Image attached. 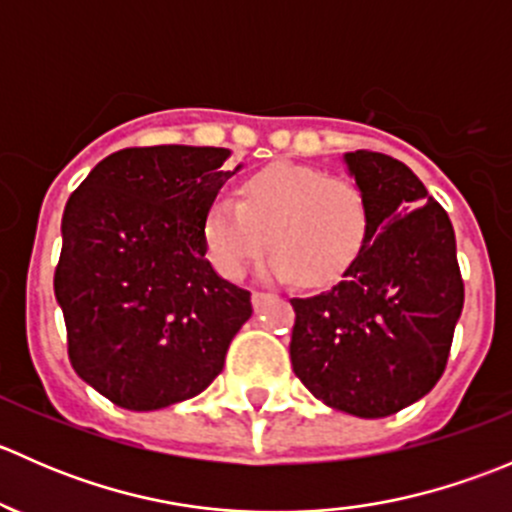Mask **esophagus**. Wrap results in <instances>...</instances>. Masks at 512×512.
I'll return each instance as SVG.
<instances>
[{
	"label": "esophagus",
	"mask_w": 512,
	"mask_h": 512,
	"mask_svg": "<svg viewBox=\"0 0 512 512\" xmlns=\"http://www.w3.org/2000/svg\"><path fill=\"white\" fill-rule=\"evenodd\" d=\"M267 297H270L267 292H252V304H255V309H260L262 302H265Z\"/></svg>",
	"instance_id": "esophagus-1"
}]
</instances>
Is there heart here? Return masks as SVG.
<instances>
[{
    "instance_id": "1",
    "label": "heart",
    "mask_w": 512,
    "mask_h": 512,
    "mask_svg": "<svg viewBox=\"0 0 512 512\" xmlns=\"http://www.w3.org/2000/svg\"><path fill=\"white\" fill-rule=\"evenodd\" d=\"M364 190L349 178L304 163H272L242 180L240 198L223 190L203 223L208 260L240 280L267 250L262 275L324 285L352 267L369 237Z\"/></svg>"
}]
</instances>
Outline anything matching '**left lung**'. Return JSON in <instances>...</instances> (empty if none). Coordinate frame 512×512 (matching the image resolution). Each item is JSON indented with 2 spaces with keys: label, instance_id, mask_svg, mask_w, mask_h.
<instances>
[{
  "label": "left lung",
  "instance_id": "left-lung-1",
  "mask_svg": "<svg viewBox=\"0 0 512 512\" xmlns=\"http://www.w3.org/2000/svg\"><path fill=\"white\" fill-rule=\"evenodd\" d=\"M369 200V237L329 292L292 299L289 359L332 409L384 418L441 379L463 309L456 235L414 170L374 151L344 153Z\"/></svg>",
  "mask_w": 512,
  "mask_h": 512
}]
</instances>
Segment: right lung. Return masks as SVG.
<instances>
[{
	"label": "right lung",
	"mask_w": 512,
	"mask_h": 512,
	"mask_svg": "<svg viewBox=\"0 0 512 512\" xmlns=\"http://www.w3.org/2000/svg\"><path fill=\"white\" fill-rule=\"evenodd\" d=\"M227 148H123L71 193L54 294L76 374L116 406L193 399L223 371L250 292L205 257L203 223L235 170Z\"/></svg>",
	"instance_id": "1"
}]
</instances>
